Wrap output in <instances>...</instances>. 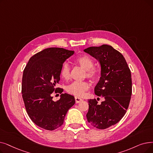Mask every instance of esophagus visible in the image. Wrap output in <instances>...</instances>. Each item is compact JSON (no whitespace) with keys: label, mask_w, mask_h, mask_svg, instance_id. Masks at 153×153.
Segmentation results:
<instances>
[{"label":"esophagus","mask_w":153,"mask_h":153,"mask_svg":"<svg viewBox=\"0 0 153 153\" xmlns=\"http://www.w3.org/2000/svg\"><path fill=\"white\" fill-rule=\"evenodd\" d=\"M75 100H76V103H79V102L82 101L83 99L80 98V97H75Z\"/></svg>","instance_id":"34e87169"}]
</instances>
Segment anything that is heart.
<instances>
[{"instance_id":"obj_1","label":"heart","mask_w":153,"mask_h":153,"mask_svg":"<svg viewBox=\"0 0 153 153\" xmlns=\"http://www.w3.org/2000/svg\"><path fill=\"white\" fill-rule=\"evenodd\" d=\"M76 62L82 68L85 70V74L88 77L94 79L97 76V70L93 68L94 62L88 56H81L76 59ZM61 76L64 79H68L70 77V69L68 64H64L61 71ZM90 88V84L88 81H74L67 86V91L71 94L79 97L83 96L85 92Z\"/></svg>"}]
</instances>
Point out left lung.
Returning <instances> with one entry per match:
<instances>
[{
	"label": "left lung",
	"mask_w": 153,
	"mask_h": 153,
	"mask_svg": "<svg viewBox=\"0 0 153 153\" xmlns=\"http://www.w3.org/2000/svg\"><path fill=\"white\" fill-rule=\"evenodd\" d=\"M84 51L99 61L101 77L94 92L104 101L89 99L86 117L94 127L104 129L117 123L127 111L132 93L131 71L124 56L111 45L90 47Z\"/></svg>",
	"instance_id": "8db88e82"
}]
</instances>
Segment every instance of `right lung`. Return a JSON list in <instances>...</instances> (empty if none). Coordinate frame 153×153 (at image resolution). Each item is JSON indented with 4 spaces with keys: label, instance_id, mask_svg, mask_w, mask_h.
I'll use <instances>...</instances> for the list:
<instances>
[{
    "label": "right lung",
    "instance_id": "right-lung-1",
    "mask_svg": "<svg viewBox=\"0 0 153 153\" xmlns=\"http://www.w3.org/2000/svg\"><path fill=\"white\" fill-rule=\"evenodd\" d=\"M74 51L63 48L45 49L30 57L23 72L22 94L31 120L40 128L52 131L62 125L68 110L75 104L74 97L56 88L66 59ZM61 94L57 102L52 92Z\"/></svg>",
    "mask_w": 153,
    "mask_h": 153
}]
</instances>
